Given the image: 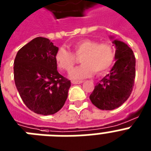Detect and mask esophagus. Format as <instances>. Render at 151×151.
Instances as JSON below:
<instances>
[{
    "label": "esophagus",
    "instance_id": "1",
    "mask_svg": "<svg viewBox=\"0 0 151 151\" xmlns=\"http://www.w3.org/2000/svg\"><path fill=\"white\" fill-rule=\"evenodd\" d=\"M71 83L73 84H80V83H83V81H72Z\"/></svg>",
    "mask_w": 151,
    "mask_h": 151
}]
</instances>
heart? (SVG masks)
<instances>
[{
	"instance_id": "b5f03b06",
	"label": "heart",
	"mask_w": 151,
	"mask_h": 151,
	"mask_svg": "<svg viewBox=\"0 0 151 151\" xmlns=\"http://www.w3.org/2000/svg\"><path fill=\"white\" fill-rule=\"evenodd\" d=\"M73 54L64 47H60L55 54V60L58 68L70 71L81 58L82 64L72 70L70 76L73 79L82 80L90 78L93 73L102 74L107 71L115 59V50L111 44H99L91 39H83L71 45Z\"/></svg>"
}]
</instances>
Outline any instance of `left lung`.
I'll return each mask as SVG.
<instances>
[{"label": "left lung", "mask_w": 151, "mask_h": 151, "mask_svg": "<svg viewBox=\"0 0 151 151\" xmlns=\"http://www.w3.org/2000/svg\"><path fill=\"white\" fill-rule=\"evenodd\" d=\"M113 44L116 47V61L110 73L96 84L90 95L92 104L105 111L117 108L128 99L135 79L136 60L133 50L121 40H114Z\"/></svg>", "instance_id": "1"}]
</instances>
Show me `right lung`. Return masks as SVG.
Wrapping results in <instances>:
<instances>
[{
  "instance_id": "1",
  "label": "right lung",
  "mask_w": 151,
  "mask_h": 151,
  "mask_svg": "<svg viewBox=\"0 0 151 151\" xmlns=\"http://www.w3.org/2000/svg\"><path fill=\"white\" fill-rule=\"evenodd\" d=\"M58 50L49 39L38 37L18 50L14 62L19 94L27 107L38 114H54L68 98L70 81L57 70Z\"/></svg>"
}]
</instances>
